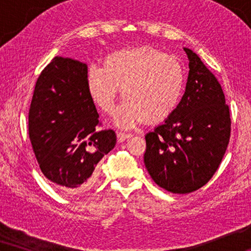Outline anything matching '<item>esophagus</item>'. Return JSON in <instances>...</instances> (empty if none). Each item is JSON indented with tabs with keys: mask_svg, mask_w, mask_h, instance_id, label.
<instances>
[{
	"mask_svg": "<svg viewBox=\"0 0 251 251\" xmlns=\"http://www.w3.org/2000/svg\"><path fill=\"white\" fill-rule=\"evenodd\" d=\"M130 137H132L131 133H126V132H122V131H119L118 132V139H119L120 143L125 142L126 139L130 138Z\"/></svg>",
	"mask_w": 251,
	"mask_h": 251,
	"instance_id": "obj_1",
	"label": "esophagus"
}]
</instances>
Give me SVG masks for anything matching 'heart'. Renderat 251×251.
<instances>
[{
  "label": "heart",
  "instance_id": "1",
  "mask_svg": "<svg viewBox=\"0 0 251 251\" xmlns=\"http://www.w3.org/2000/svg\"><path fill=\"white\" fill-rule=\"evenodd\" d=\"M184 82L176 57L145 46L107 54L101 68L90 67L87 75L89 95L106 114L114 113L121 89L125 101L118 121L126 126L153 125L169 118L180 100Z\"/></svg>",
  "mask_w": 251,
  "mask_h": 251
}]
</instances>
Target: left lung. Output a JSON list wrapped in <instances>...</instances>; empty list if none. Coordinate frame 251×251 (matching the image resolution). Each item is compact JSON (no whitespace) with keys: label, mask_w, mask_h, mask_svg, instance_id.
<instances>
[{"label":"left lung","mask_w":251,"mask_h":251,"mask_svg":"<svg viewBox=\"0 0 251 251\" xmlns=\"http://www.w3.org/2000/svg\"><path fill=\"white\" fill-rule=\"evenodd\" d=\"M185 94L173 114L145 136L144 162L168 192L187 194L211 179L231 136L229 108L215 75L191 49Z\"/></svg>","instance_id":"left-lung-1"}]
</instances>
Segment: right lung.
Returning a JSON list of instances; mask_svg holds the SVG:
<instances>
[{"label": "right lung", "mask_w": 251, "mask_h": 251, "mask_svg": "<svg viewBox=\"0 0 251 251\" xmlns=\"http://www.w3.org/2000/svg\"><path fill=\"white\" fill-rule=\"evenodd\" d=\"M87 75L84 63L54 57L37 78L28 114L29 139L41 171L74 195L90 188L96 166L116 144L113 130H98Z\"/></svg>", "instance_id": "obj_1"}]
</instances>
